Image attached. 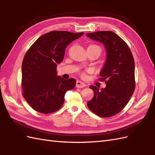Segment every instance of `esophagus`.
Here are the masks:
<instances>
[{
  "instance_id": "esophagus-1",
  "label": "esophagus",
  "mask_w": 155,
  "mask_h": 155,
  "mask_svg": "<svg viewBox=\"0 0 155 155\" xmlns=\"http://www.w3.org/2000/svg\"><path fill=\"white\" fill-rule=\"evenodd\" d=\"M76 87L77 88H83L86 87V84L84 83H83V82L79 81H77V83H76Z\"/></svg>"
}]
</instances>
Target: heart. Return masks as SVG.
I'll use <instances>...</instances> for the list:
<instances>
[{
  "label": "heart",
  "mask_w": 155,
  "mask_h": 155,
  "mask_svg": "<svg viewBox=\"0 0 155 155\" xmlns=\"http://www.w3.org/2000/svg\"><path fill=\"white\" fill-rule=\"evenodd\" d=\"M91 46H97V45H91ZM97 47H98V46H97ZM83 77L84 76V73H83Z\"/></svg>",
  "instance_id": "heart-1"
}]
</instances>
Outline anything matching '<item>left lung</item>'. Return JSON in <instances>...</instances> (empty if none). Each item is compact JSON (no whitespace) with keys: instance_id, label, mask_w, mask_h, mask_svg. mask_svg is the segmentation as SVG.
<instances>
[{"instance_id":"1","label":"left lung","mask_w":155,"mask_h":155,"mask_svg":"<svg viewBox=\"0 0 155 155\" xmlns=\"http://www.w3.org/2000/svg\"><path fill=\"white\" fill-rule=\"evenodd\" d=\"M87 36L103 43L107 51L106 62L98 78L105 82L106 87L99 89L90 86L94 97L87 106L99 117L114 116L127 104L135 88L133 56L128 45L113 32L98 31Z\"/></svg>"}]
</instances>
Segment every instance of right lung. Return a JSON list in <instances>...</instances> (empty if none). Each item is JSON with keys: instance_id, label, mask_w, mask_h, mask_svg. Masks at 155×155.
Listing matches in <instances>:
<instances>
[{"instance_id": "right-lung-1", "label": "right lung", "mask_w": 155, "mask_h": 155, "mask_svg": "<svg viewBox=\"0 0 155 155\" xmlns=\"http://www.w3.org/2000/svg\"><path fill=\"white\" fill-rule=\"evenodd\" d=\"M84 32L54 31L39 37L23 58L22 96L36 111L49 114L63 105L64 94L73 89L74 78L65 80L57 75V67L63 60L65 48Z\"/></svg>"}]
</instances>
